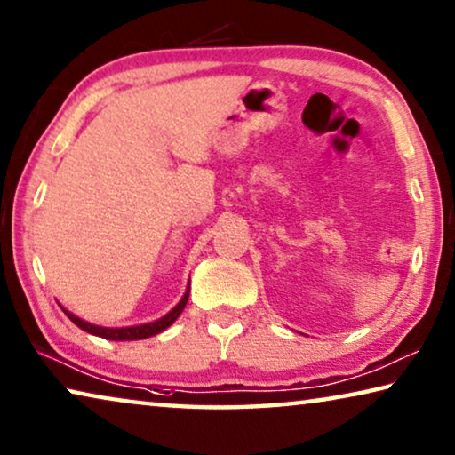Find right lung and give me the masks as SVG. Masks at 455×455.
I'll return each mask as SVG.
<instances>
[{
  "label": "right lung",
  "mask_w": 455,
  "mask_h": 455,
  "mask_svg": "<svg viewBox=\"0 0 455 455\" xmlns=\"http://www.w3.org/2000/svg\"><path fill=\"white\" fill-rule=\"evenodd\" d=\"M188 296H189V286L186 290V294L181 300L178 302V307H175L173 310H169V313L165 316H161L159 321H153V323H145V324H137V327H120V329H112V327H100V324H92L87 321H81L79 316H76L73 313H69V310H65L63 307V313L71 318L73 323L77 324L79 329L87 331L90 335H96V337H101V339H110V341H139V339H147V337H153L161 333V331H165L169 324H172L175 318H178L181 315V310L186 308L188 304Z\"/></svg>",
  "instance_id": "obj_1"
}]
</instances>
